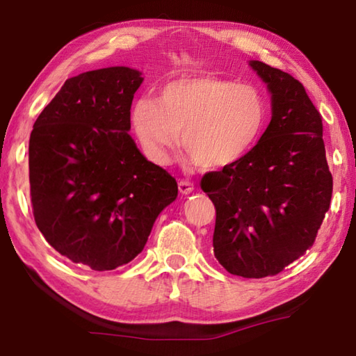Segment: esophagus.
Wrapping results in <instances>:
<instances>
[{
  "label": "esophagus",
  "mask_w": 356,
  "mask_h": 356,
  "mask_svg": "<svg viewBox=\"0 0 356 356\" xmlns=\"http://www.w3.org/2000/svg\"><path fill=\"white\" fill-rule=\"evenodd\" d=\"M193 190H195V184L190 182V180H179V191L182 195H190Z\"/></svg>",
  "instance_id": "34e87169"
}]
</instances>
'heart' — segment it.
<instances>
[{
    "label": "heart",
    "mask_w": 356,
    "mask_h": 356,
    "mask_svg": "<svg viewBox=\"0 0 356 356\" xmlns=\"http://www.w3.org/2000/svg\"><path fill=\"white\" fill-rule=\"evenodd\" d=\"M267 104L256 88L213 75H191L163 84L156 100L138 99L131 127L143 154L166 165L179 144L202 170L243 160L261 140Z\"/></svg>",
    "instance_id": "b5f03b06"
}]
</instances>
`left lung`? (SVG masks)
Segmentation results:
<instances>
[{"label":"left lung","mask_w":356,"mask_h":356,"mask_svg":"<svg viewBox=\"0 0 356 356\" xmlns=\"http://www.w3.org/2000/svg\"><path fill=\"white\" fill-rule=\"evenodd\" d=\"M272 92V120L238 163L207 172L201 188L216 220L213 252L229 273L265 278L314 243L330 209L333 177L322 116L292 75L250 61Z\"/></svg>","instance_id":"left-lung-1"}]
</instances>
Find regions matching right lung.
Masks as SVG:
<instances>
[{"instance_id": "obj_1", "label": "right lung", "mask_w": 356, "mask_h": 356, "mask_svg": "<svg viewBox=\"0 0 356 356\" xmlns=\"http://www.w3.org/2000/svg\"><path fill=\"white\" fill-rule=\"evenodd\" d=\"M143 76L130 67L65 80L33 125L29 190L39 231L59 254L97 272L143 251L177 182L129 135Z\"/></svg>"}]
</instances>
